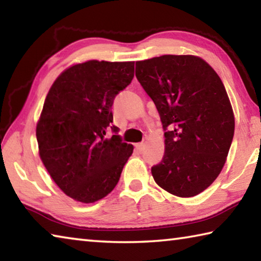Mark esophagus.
Segmentation results:
<instances>
[{"label":"esophagus","instance_id":"34e87169","mask_svg":"<svg viewBox=\"0 0 261 261\" xmlns=\"http://www.w3.org/2000/svg\"><path fill=\"white\" fill-rule=\"evenodd\" d=\"M136 149L138 152H143L145 149V144L144 143H139V144H136Z\"/></svg>","mask_w":261,"mask_h":261}]
</instances>
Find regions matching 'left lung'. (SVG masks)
<instances>
[{
	"instance_id": "1",
	"label": "left lung",
	"mask_w": 261,
	"mask_h": 261,
	"mask_svg": "<svg viewBox=\"0 0 261 261\" xmlns=\"http://www.w3.org/2000/svg\"><path fill=\"white\" fill-rule=\"evenodd\" d=\"M136 77L165 129V155L152 167L159 187L189 198L214 182L226 163L235 117L222 81L193 55L136 62Z\"/></svg>"
}]
</instances>
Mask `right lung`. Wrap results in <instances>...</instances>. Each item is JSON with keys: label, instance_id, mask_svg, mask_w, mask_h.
Listing matches in <instances>:
<instances>
[{"label": "right lung", "instance_id": "obj_1", "mask_svg": "<svg viewBox=\"0 0 261 261\" xmlns=\"http://www.w3.org/2000/svg\"><path fill=\"white\" fill-rule=\"evenodd\" d=\"M135 62L87 61L53 84L37 124L39 155L50 177L72 199L91 204L116 187L134 152L113 123L114 99L129 85Z\"/></svg>", "mask_w": 261, "mask_h": 261}]
</instances>
